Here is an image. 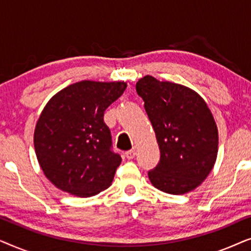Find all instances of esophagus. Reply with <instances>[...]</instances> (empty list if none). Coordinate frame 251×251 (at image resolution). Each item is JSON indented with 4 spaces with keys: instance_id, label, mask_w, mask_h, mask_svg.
<instances>
[{
    "instance_id": "esophagus-1",
    "label": "esophagus",
    "mask_w": 251,
    "mask_h": 251,
    "mask_svg": "<svg viewBox=\"0 0 251 251\" xmlns=\"http://www.w3.org/2000/svg\"><path fill=\"white\" fill-rule=\"evenodd\" d=\"M135 155H136L135 149L129 150V151H126V159H128V160H132L133 157H135Z\"/></svg>"
}]
</instances>
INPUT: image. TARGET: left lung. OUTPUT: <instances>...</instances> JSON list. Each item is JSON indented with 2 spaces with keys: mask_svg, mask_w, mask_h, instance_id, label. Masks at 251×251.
I'll return each instance as SVG.
<instances>
[{
  "mask_svg": "<svg viewBox=\"0 0 251 251\" xmlns=\"http://www.w3.org/2000/svg\"><path fill=\"white\" fill-rule=\"evenodd\" d=\"M137 94L155 131L160 161L149 171L154 187L169 194L193 191L216 162L218 130L210 109L197 92L147 75Z\"/></svg>",
  "mask_w": 251,
  "mask_h": 251,
  "instance_id": "1",
  "label": "left lung"
}]
</instances>
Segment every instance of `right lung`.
<instances>
[{"instance_id": "obj_1", "label": "right lung", "mask_w": 251, "mask_h": 251, "mask_svg": "<svg viewBox=\"0 0 251 251\" xmlns=\"http://www.w3.org/2000/svg\"><path fill=\"white\" fill-rule=\"evenodd\" d=\"M126 88L125 82L81 81L44 107L34 147L44 175L59 190L88 198L111 185L122 159L112 150L104 113Z\"/></svg>"}]
</instances>
